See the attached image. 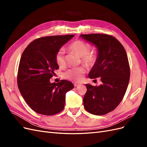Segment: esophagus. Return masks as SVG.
I'll use <instances>...</instances> for the list:
<instances>
[{
    "mask_svg": "<svg viewBox=\"0 0 147 147\" xmlns=\"http://www.w3.org/2000/svg\"><path fill=\"white\" fill-rule=\"evenodd\" d=\"M74 84V86H77L80 85L79 83H75Z\"/></svg>",
    "mask_w": 147,
    "mask_h": 147,
    "instance_id": "1",
    "label": "esophagus"
}]
</instances>
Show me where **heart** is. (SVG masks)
<instances>
[{
    "instance_id": "b5f03b06",
    "label": "heart",
    "mask_w": 147,
    "mask_h": 147,
    "mask_svg": "<svg viewBox=\"0 0 147 147\" xmlns=\"http://www.w3.org/2000/svg\"><path fill=\"white\" fill-rule=\"evenodd\" d=\"M69 49L80 57L82 63L88 67H91L96 64L97 61V55L94 53L90 52L91 46L89 43L82 40H75L70 44ZM55 59L57 64L60 67L65 66L64 51L63 49L57 52ZM84 73L85 69L83 67H78L67 70L64 73V77L70 81L78 82L82 79Z\"/></svg>"
}]
</instances>
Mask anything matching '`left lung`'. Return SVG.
I'll list each match as a JSON object with an SVG mask.
<instances>
[{
    "label": "left lung",
    "instance_id": "1",
    "mask_svg": "<svg viewBox=\"0 0 147 147\" xmlns=\"http://www.w3.org/2000/svg\"><path fill=\"white\" fill-rule=\"evenodd\" d=\"M80 36L97 48V61L88 76L91 79L100 77L102 82L99 86L86 84L84 107L91 114L103 115L116 109L125 94L130 78L127 56L121 43L112 35L91 34Z\"/></svg>",
    "mask_w": 147,
    "mask_h": 147
}]
</instances>
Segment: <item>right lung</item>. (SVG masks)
<instances>
[{"instance_id":"1","label":"right lung","mask_w":147,"mask_h":147,"mask_svg":"<svg viewBox=\"0 0 147 147\" xmlns=\"http://www.w3.org/2000/svg\"><path fill=\"white\" fill-rule=\"evenodd\" d=\"M74 35H54L34 40L22 54L18 71V87L29 107L43 115H53L64 108L65 94L74 88L62 80L51 83L50 79L59 69L55 59L61 47Z\"/></svg>"}]
</instances>
